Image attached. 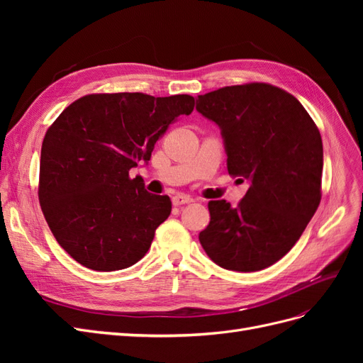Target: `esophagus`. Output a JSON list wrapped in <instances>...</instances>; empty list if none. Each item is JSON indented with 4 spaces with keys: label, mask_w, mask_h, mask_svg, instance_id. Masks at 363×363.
<instances>
[{
    "label": "esophagus",
    "mask_w": 363,
    "mask_h": 363,
    "mask_svg": "<svg viewBox=\"0 0 363 363\" xmlns=\"http://www.w3.org/2000/svg\"><path fill=\"white\" fill-rule=\"evenodd\" d=\"M189 203H194V200L191 199V196H188V195L179 194V195H174L172 196V204L174 206H182V204H189Z\"/></svg>",
    "instance_id": "esophagus-1"
}]
</instances>
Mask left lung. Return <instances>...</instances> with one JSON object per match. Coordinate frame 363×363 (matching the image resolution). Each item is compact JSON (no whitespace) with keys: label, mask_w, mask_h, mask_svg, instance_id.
Segmentation results:
<instances>
[{"label":"left lung","mask_w":363,"mask_h":363,"mask_svg":"<svg viewBox=\"0 0 363 363\" xmlns=\"http://www.w3.org/2000/svg\"><path fill=\"white\" fill-rule=\"evenodd\" d=\"M196 111L221 128L228 174L250 180L236 207L208 201L200 242L224 269H265L295 245L320 206V130L294 95L268 83L199 95Z\"/></svg>","instance_id":"obj_1"}]
</instances>
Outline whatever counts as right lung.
<instances>
[{
	"label": "right lung",
	"mask_w": 363,
	"mask_h": 363,
	"mask_svg": "<svg viewBox=\"0 0 363 363\" xmlns=\"http://www.w3.org/2000/svg\"><path fill=\"white\" fill-rule=\"evenodd\" d=\"M191 95L91 94L69 104L42 142L39 203L59 245L80 265H135L171 213L168 195L128 171L148 162L169 124L191 115Z\"/></svg>",
	"instance_id": "1"
}]
</instances>
